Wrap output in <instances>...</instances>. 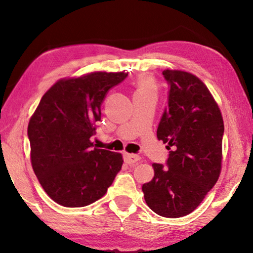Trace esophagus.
<instances>
[{"instance_id": "obj_1", "label": "esophagus", "mask_w": 253, "mask_h": 253, "mask_svg": "<svg viewBox=\"0 0 253 253\" xmlns=\"http://www.w3.org/2000/svg\"><path fill=\"white\" fill-rule=\"evenodd\" d=\"M139 160H140V157H138V155H136V154L124 153V161H126L127 165H133Z\"/></svg>"}]
</instances>
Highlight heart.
<instances>
[{
	"label": "heart",
	"mask_w": 253,
	"mask_h": 253,
	"mask_svg": "<svg viewBox=\"0 0 253 253\" xmlns=\"http://www.w3.org/2000/svg\"><path fill=\"white\" fill-rule=\"evenodd\" d=\"M157 83L153 76L143 74L137 78L136 92H157ZM134 92V93H136Z\"/></svg>",
	"instance_id": "b5f03b06"
}]
</instances>
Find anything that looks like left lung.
<instances>
[{
	"label": "left lung",
	"mask_w": 253,
	"mask_h": 253,
	"mask_svg": "<svg viewBox=\"0 0 253 253\" xmlns=\"http://www.w3.org/2000/svg\"><path fill=\"white\" fill-rule=\"evenodd\" d=\"M168 107L157 137L167 144V168L153 164L154 177L143 185L145 202L159 215L193 212L219 179L223 119L207 86L190 72L167 69Z\"/></svg>",
	"instance_id": "left-lung-1"
}]
</instances>
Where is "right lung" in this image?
<instances>
[{
  "instance_id": "right-lung-1",
  "label": "right lung",
  "mask_w": 253,
  "mask_h": 253,
  "mask_svg": "<svg viewBox=\"0 0 253 253\" xmlns=\"http://www.w3.org/2000/svg\"><path fill=\"white\" fill-rule=\"evenodd\" d=\"M126 72L94 71L57 81L31 116V164L55 203L83 207L106 195L123 165L121 153L93 147L107 92Z\"/></svg>"
}]
</instances>
